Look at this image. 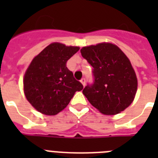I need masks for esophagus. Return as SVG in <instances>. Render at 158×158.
I'll return each mask as SVG.
<instances>
[{
    "instance_id": "1",
    "label": "esophagus",
    "mask_w": 158,
    "mask_h": 158,
    "mask_svg": "<svg viewBox=\"0 0 158 158\" xmlns=\"http://www.w3.org/2000/svg\"><path fill=\"white\" fill-rule=\"evenodd\" d=\"M81 84H82V85H83V86L85 85V82H86V79H85V77L81 78Z\"/></svg>"
}]
</instances>
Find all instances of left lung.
<instances>
[{
    "label": "left lung",
    "instance_id": "obj_1",
    "mask_svg": "<svg viewBox=\"0 0 158 158\" xmlns=\"http://www.w3.org/2000/svg\"><path fill=\"white\" fill-rule=\"evenodd\" d=\"M81 53L93 67V83L82 91L89 103L104 115L126 109L135 98L138 81L125 54L115 45L105 43L83 47Z\"/></svg>",
    "mask_w": 158,
    "mask_h": 158
}]
</instances>
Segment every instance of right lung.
<instances>
[{"instance_id":"right-lung-1","label":"right lung","mask_w":158,"mask_h":158,"mask_svg":"<svg viewBox=\"0 0 158 158\" xmlns=\"http://www.w3.org/2000/svg\"><path fill=\"white\" fill-rule=\"evenodd\" d=\"M54 43L32 60L25 73L23 89L29 103L44 115H54L65 108L83 85L66 67L67 61L79 51Z\"/></svg>"}]
</instances>
